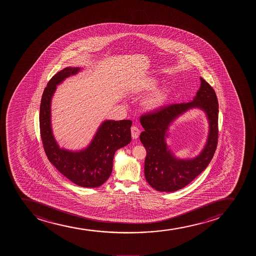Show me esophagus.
I'll use <instances>...</instances> for the list:
<instances>
[{
    "label": "esophagus",
    "mask_w": 256,
    "mask_h": 256,
    "mask_svg": "<svg viewBox=\"0 0 256 256\" xmlns=\"http://www.w3.org/2000/svg\"><path fill=\"white\" fill-rule=\"evenodd\" d=\"M130 130H132V138H138L139 134H140V130L136 126H132Z\"/></svg>",
    "instance_id": "1"
}]
</instances>
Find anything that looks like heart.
<instances>
[{
	"label": "heart",
	"mask_w": 256,
	"mask_h": 256,
	"mask_svg": "<svg viewBox=\"0 0 256 256\" xmlns=\"http://www.w3.org/2000/svg\"><path fill=\"white\" fill-rule=\"evenodd\" d=\"M157 84L156 78H148L136 88L138 92H148L153 88ZM169 96V90L168 87H162L154 90L145 99L144 106L148 111H154L156 109L164 106Z\"/></svg>",
	"instance_id": "heart-1"
}]
</instances>
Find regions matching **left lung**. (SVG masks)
I'll use <instances>...</instances> for the list:
<instances>
[{
  "mask_svg": "<svg viewBox=\"0 0 256 256\" xmlns=\"http://www.w3.org/2000/svg\"><path fill=\"white\" fill-rule=\"evenodd\" d=\"M198 108L206 115L209 134L206 144L194 158L180 160L166 142L168 128L176 118L188 110ZM218 103L214 88L200 78V88L190 102L162 106L156 112L142 115L140 122L144 130L140 135L147 151L144 174L152 188L162 192H174L188 186L211 162L218 144Z\"/></svg>",
  "mask_w": 256,
  "mask_h": 256,
  "instance_id": "8db88e82",
  "label": "left lung"
}]
</instances>
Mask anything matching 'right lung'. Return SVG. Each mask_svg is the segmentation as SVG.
I'll return each mask as SVG.
<instances>
[{"instance_id":"add662e5","label":"right lung","mask_w":256,"mask_h":256,"mask_svg":"<svg viewBox=\"0 0 256 256\" xmlns=\"http://www.w3.org/2000/svg\"><path fill=\"white\" fill-rule=\"evenodd\" d=\"M82 69L64 68L48 82L40 105V132L48 159L56 169L76 186L96 188L106 182L112 174L115 152L132 141V122L128 120H106L100 124L92 142L84 148L69 150L60 147L52 130V99L57 86Z\"/></svg>"}]
</instances>
